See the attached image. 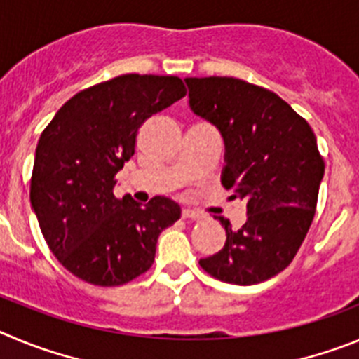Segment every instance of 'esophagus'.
<instances>
[{"instance_id":"34e87169","label":"esophagus","mask_w":359,"mask_h":359,"mask_svg":"<svg viewBox=\"0 0 359 359\" xmlns=\"http://www.w3.org/2000/svg\"><path fill=\"white\" fill-rule=\"evenodd\" d=\"M182 218L186 219H202L203 215L198 211H193V209H182Z\"/></svg>"}]
</instances>
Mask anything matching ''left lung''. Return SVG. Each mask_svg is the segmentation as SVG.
Returning <instances> with one entry per match:
<instances>
[{
    "label": "left lung",
    "instance_id": "8db88e82",
    "mask_svg": "<svg viewBox=\"0 0 359 359\" xmlns=\"http://www.w3.org/2000/svg\"><path fill=\"white\" fill-rule=\"evenodd\" d=\"M189 107L225 143L222 184L247 203V222L225 227L224 248L200 266L229 284H257L288 266L313 222L324 177L316 137L304 118L264 87L232 76L186 79Z\"/></svg>",
    "mask_w": 359,
    "mask_h": 359
}]
</instances>
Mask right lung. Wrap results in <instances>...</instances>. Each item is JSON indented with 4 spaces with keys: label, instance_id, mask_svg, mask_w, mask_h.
Wrapping results in <instances>:
<instances>
[{
    "label": "right lung",
    "instance_id": "right-lung-1",
    "mask_svg": "<svg viewBox=\"0 0 359 359\" xmlns=\"http://www.w3.org/2000/svg\"><path fill=\"white\" fill-rule=\"evenodd\" d=\"M182 96L179 76H116L76 93L41 134L32 208L50 250L79 279L130 283L154 263L161 232L180 218L179 203L166 196L141 205L118 198L114 186L141 125Z\"/></svg>",
    "mask_w": 359,
    "mask_h": 359
}]
</instances>
